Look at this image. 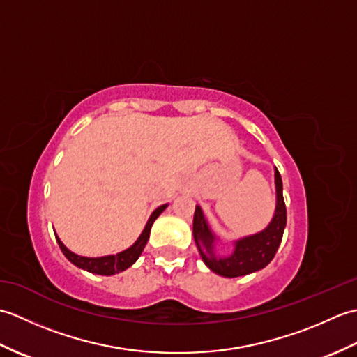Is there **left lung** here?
<instances>
[{"mask_svg": "<svg viewBox=\"0 0 357 357\" xmlns=\"http://www.w3.org/2000/svg\"><path fill=\"white\" fill-rule=\"evenodd\" d=\"M275 188H276V207L271 221L264 230L255 234L233 241V252L221 256L216 245L219 236L211 230L206 215L199 206H196L193 216V238L198 245L204 264L224 278L245 276L250 273L262 270L275 257L282 241V234L287 224V210L282 196V179L275 167Z\"/></svg>", "mask_w": 357, "mask_h": 357, "instance_id": "8db88e82", "label": "left lung"}]
</instances>
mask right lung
I'll use <instances>...</instances> for the list:
<instances>
[{"mask_svg": "<svg viewBox=\"0 0 357 357\" xmlns=\"http://www.w3.org/2000/svg\"><path fill=\"white\" fill-rule=\"evenodd\" d=\"M169 207V204H164V206H159L153 213L150 215L149 221L144 227L142 233L139 234V238L135 241V244L130 245L128 248H126L124 252H119L116 255H107V256H100V257H87V256H79L77 253L70 252L69 248H67L63 241L56 236L58 241V245L61 248V252L64 253V256L69 259L73 265H77L78 268L86 270L89 273H93V275H102V276H112V275H116V273H121L127 270L128 267H132V265L138 261V257L141 256L144 247H146L149 236H150V230H151V225L156 221V218L162 213V211Z\"/></svg>", "mask_w": 357, "mask_h": 357, "instance_id": "right-lung-1", "label": "right lung"}]
</instances>
